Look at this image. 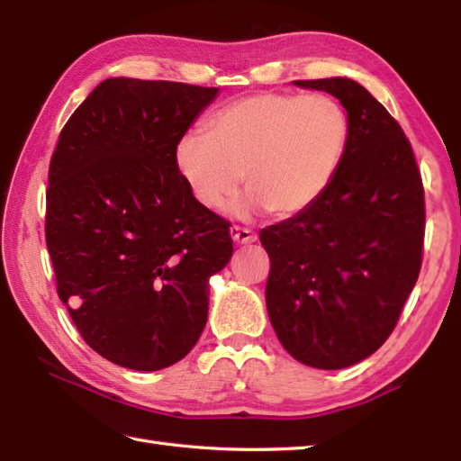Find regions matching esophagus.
<instances>
[{"label": "esophagus", "mask_w": 461, "mask_h": 461, "mask_svg": "<svg viewBox=\"0 0 461 461\" xmlns=\"http://www.w3.org/2000/svg\"><path fill=\"white\" fill-rule=\"evenodd\" d=\"M230 236H231V240L236 241V243H253L258 240V236L256 233H253L251 230H248V228H240V225H231L230 228Z\"/></svg>", "instance_id": "34e87169"}]
</instances>
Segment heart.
<instances>
[{
  "mask_svg": "<svg viewBox=\"0 0 461 461\" xmlns=\"http://www.w3.org/2000/svg\"><path fill=\"white\" fill-rule=\"evenodd\" d=\"M350 139L342 104L329 95L259 93L215 113L208 134H185L176 146V168L192 198L215 212L238 194L240 218L271 210L295 218L335 182Z\"/></svg>",
  "mask_w": 461,
  "mask_h": 461,
  "instance_id": "heart-1",
  "label": "heart"
}]
</instances>
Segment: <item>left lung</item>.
<instances>
[{"instance_id":"obj_1","label":"left lung","mask_w":461,"mask_h":461,"mask_svg":"<svg viewBox=\"0 0 461 461\" xmlns=\"http://www.w3.org/2000/svg\"><path fill=\"white\" fill-rule=\"evenodd\" d=\"M293 85L339 99L350 139L325 195L259 233L271 259L266 303L293 358L339 370L384 345L416 285L424 188L406 134L365 86L347 77Z\"/></svg>"}]
</instances>
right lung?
Here are the masks:
<instances>
[{"label": "right lung", "mask_w": 461, "mask_h": 461, "mask_svg": "<svg viewBox=\"0 0 461 461\" xmlns=\"http://www.w3.org/2000/svg\"><path fill=\"white\" fill-rule=\"evenodd\" d=\"M220 89L113 77L86 96L49 166L45 238L57 293L95 352L152 372L208 321L230 223L195 203L176 146Z\"/></svg>", "instance_id": "right-lung-1"}]
</instances>
